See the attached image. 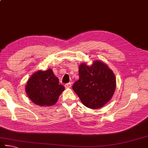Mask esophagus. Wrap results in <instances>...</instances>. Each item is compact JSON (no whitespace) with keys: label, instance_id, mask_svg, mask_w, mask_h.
Here are the masks:
<instances>
[{"label":"esophagus","instance_id":"obj_1","mask_svg":"<svg viewBox=\"0 0 148 148\" xmlns=\"http://www.w3.org/2000/svg\"><path fill=\"white\" fill-rule=\"evenodd\" d=\"M65 87L66 88H71L72 87V83H66V84H65Z\"/></svg>","mask_w":148,"mask_h":148}]
</instances>
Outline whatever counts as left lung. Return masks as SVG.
Listing matches in <instances>:
<instances>
[{"label":"left lung","instance_id":"left-lung-1","mask_svg":"<svg viewBox=\"0 0 148 148\" xmlns=\"http://www.w3.org/2000/svg\"><path fill=\"white\" fill-rule=\"evenodd\" d=\"M79 79L72 88L85 106L97 109L105 106L113 96L116 86L114 72L103 61L96 60L92 65L79 66Z\"/></svg>","mask_w":148,"mask_h":148}]
</instances>
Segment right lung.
<instances>
[{
	"label": "right lung",
	"instance_id": "right-lung-1",
	"mask_svg": "<svg viewBox=\"0 0 148 148\" xmlns=\"http://www.w3.org/2000/svg\"><path fill=\"white\" fill-rule=\"evenodd\" d=\"M26 95L31 101L39 106L48 107L54 105L65 90L59 83V79L52 70L38 71L32 75L26 83Z\"/></svg>",
	"mask_w": 148,
	"mask_h": 148
}]
</instances>
